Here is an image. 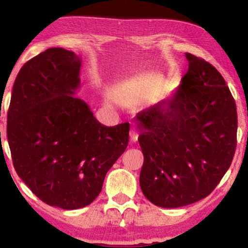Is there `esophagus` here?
Wrapping results in <instances>:
<instances>
[{"label": "esophagus", "instance_id": "esophagus-1", "mask_svg": "<svg viewBox=\"0 0 248 248\" xmlns=\"http://www.w3.org/2000/svg\"><path fill=\"white\" fill-rule=\"evenodd\" d=\"M138 137H139V133H138L137 129L131 128V130H130V140H131V142H137Z\"/></svg>", "mask_w": 248, "mask_h": 248}]
</instances>
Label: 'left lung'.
Masks as SVG:
<instances>
[{
  "label": "left lung",
  "instance_id": "1",
  "mask_svg": "<svg viewBox=\"0 0 248 248\" xmlns=\"http://www.w3.org/2000/svg\"><path fill=\"white\" fill-rule=\"evenodd\" d=\"M185 56L188 71L174 94L136 116L144 156L141 190L162 208L209 196L236 149V105L224 78L203 59Z\"/></svg>",
  "mask_w": 248,
  "mask_h": 248
}]
</instances>
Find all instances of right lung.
I'll return each mask as SVG.
<instances>
[{"label":"right lung","mask_w":248,"mask_h":248,"mask_svg":"<svg viewBox=\"0 0 248 248\" xmlns=\"http://www.w3.org/2000/svg\"><path fill=\"white\" fill-rule=\"evenodd\" d=\"M82 59L50 48L23 65L7 112V140L16 173L49 205L86 207L127 149L128 123L106 127L75 97Z\"/></svg>","instance_id":"1"}]
</instances>
